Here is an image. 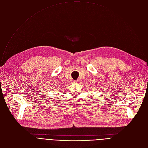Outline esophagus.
Listing matches in <instances>:
<instances>
[{
  "instance_id": "obj_1",
  "label": "esophagus",
  "mask_w": 148,
  "mask_h": 148,
  "mask_svg": "<svg viewBox=\"0 0 148 148\" xmlns=\"http://www.w3.org/2000/svg\"><path fill=\"white\" fill-rule=\"evenodd\" d=\"M78 81H79V80H77V81H75V82H78Z\"/></svg>"
}]
</instances>
